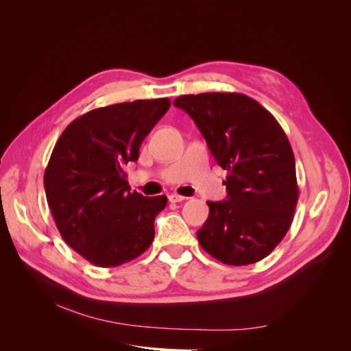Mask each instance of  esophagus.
Returning a JSON list of instances; mask_svg holds the SVG:
<instances>
[{"instance_id": "1", "label": "esophagus", "mask_w": 351, "mask_h": 351, "mask_svg": "<svg viewBox=\"0 0 351 351\" xmlns=\"http://www.w3.org/2000/svg\"><path fill=\"white\" fill-rule=\"evenodd\" d=\"M187 197H184V196H180V195H176V193H173V195H169L168 196V200L171 202V204H178V202H183V200H186Z\"/></svg>"}]
</instances>
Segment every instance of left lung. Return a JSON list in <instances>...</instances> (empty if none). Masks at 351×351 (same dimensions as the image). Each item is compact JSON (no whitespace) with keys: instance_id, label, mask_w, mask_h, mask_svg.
<instances>
[{"instance_id":"8db88e82","label":"left lung","mask_w":351,"mask_h":351,"mask_svg":"<svg viewBox=\"0 0 351 351\" xmlns=\"http://www.w3.org/2000/svg\"><path fill=\"white\" fill-rule=\"evenodd\" d=\"M174 105L192 117L228 173L227 200L206 202L202 249L234 267L267 258L289 231L299 199L294 154L281 125L243 93L183 95Z\"/></svg>"}]
</instances>
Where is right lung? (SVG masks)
<instances>
[{"instance_id": "obj_1", "label": "right lung", "mask_w": 351, "mask_h": 351, "mask_svg": "<svg viewBox=\"0 0 351 351\" xmlns=\"http://www.w3.org/2000/svg\"><path fill=\"white\" fill-rule=\"evenodd\" d=\"M168 98L92 110L61 133L45 169L47 202L61 237L101 268L136 259L151 246L167 196L130 192L124 167L168 111Z\"/></svg>"}]
</instances>
